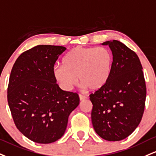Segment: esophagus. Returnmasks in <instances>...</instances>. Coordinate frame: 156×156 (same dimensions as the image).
Listing matches in <instances>:
<instances>
[{"instance_id":"esophagus-1","label":"esophagus","mask_w":156,"mask_h":156,"mask_svg":"<svg viewBox=\"0 0 156 156\" xmlns=\"http://www.w3.org/2000/svg\"><path fill=\"white\" fill-rule=\"evenodd\" d=\"M79 97H80V101H83L86 99V97L84 96V95H82V94H79Z\"/></svg>"}]
</instances>
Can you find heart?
<instances>
[{
	"mask_svg": "<svg viewBox=\"0 0 156 156\" xmlns=\"http://www.w3.org/2000/svg\"><path fill=\"white\" fill-rule=\"evenodd\" d=\"M113 57L105 47L73 48L62 59V65H56L54 76L63 89L69 91L79 80L80 85L90 90L101 89L111 75Z\"/></svg>",
	"mask_w": 156,
	"mask_h": 156,
	"instance_id": "1",
	"label": "heart"
}]
</instances>
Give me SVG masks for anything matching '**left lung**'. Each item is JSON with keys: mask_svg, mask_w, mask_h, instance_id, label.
<instances>
[{"mask_svg": "<svg viewBox=\"0 0 156 156\" xmlns=\"http://www.w3.org/2000/svg\"><path fill=\"white\" fill-rule=\"evenodd\" d=\"M113 57L110 78L102 88L90 94L91 121L95 132L108 141L129 136L141 121L146 99L142 66L134 51L119 41H108Z\"/></svg>", "mask_w": 156, "mask_h": 156, "instance_id": "obj_1", "label": "left lung"}]
</instances>
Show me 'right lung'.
I'll use <instances>...</instances> for the list:
<instances>
[{
    "label": "right lung",
    "mask_w": 156,
    "mask_h": 156,
    "mask_svg": "<svg viewBox=\"0 0 156 156\" xmlns=\"http://www.w3.org/2000/svg\"><path fill=\"white\" fill-rule=\"evenodd\" d=\"M65 50L38 45L23 52L11 72L7 99L13 120L22 134L37 143L61 138L79 105L78 94L60 89L54 76V64Z\"/></svg>",
    "instance_id": "right-lung-1"
}]
</instances>
